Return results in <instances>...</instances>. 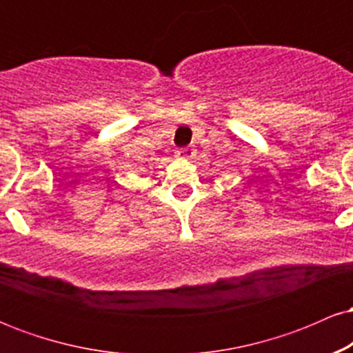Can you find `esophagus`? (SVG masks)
I'll return each instance as SVG.
<instances>
[{
  "mask_svg": "<svg viewBox=\"0 0 353 353\" xmlns=\"http://www.w3.org/2000/svg\"><path fill=\"white\" fill-rule=\"evenodd\" d=\"M177 157H181V159H192L194 156H196V149L192 148H182L179 151L176 152Z\"/></svg>",
  "mask_w": 353,
  "mask_h": 353,
  "instance_id": "esophagus-1",
  "label": "esophagus"
}]
</instances>
